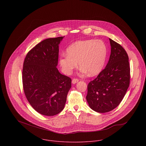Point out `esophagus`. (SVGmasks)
<instances>
[{"instance_id": "1", "label": "esophagus", "mask_w": 146, "mask_h": 146, "mask_svg": "<svg viewBox=\"0 0 146 146\" xmlns=\"http://www.w3.org/2000/svg\"><path fill=\"white\" fill-rule=\"evenodd\" d=\"M79 79H77V78H74L73 79H72V84H75L77 82H78V81H79Z\"/></svg>"}]
</instances>
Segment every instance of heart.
I'll list each match as a JSON object with an SVG mask.
<instances>
[{
	"label": "heart",
	"mask_w": 146,
	"mask_h": 146,
	"mask_svg": "<svg viewBox=\"0 0 146 146\" xmlns=\"http://www.w3.org/2000/svg\"><path fill=\"white\" fill-rule=\"evenodd\" d=\"M60 57V64L63 72L70 74L78 63L83 73L88 72L90 75L99 74L104 68L106 57L107 46L101 40H86L75 42Z\"/></svg>",
	"instance_id": "1"
}]
</instances>
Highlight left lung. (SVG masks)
I'll return each mask as SVG.
<instances>
[{
    "instance_id": "left-lung-1",
    "label": "left lung",
    "mask_w": 146,
    "mask_h": 146,
    "mask_svg": "<svg viewBox=\"0 0 146 146\" xmlns=\"http://www.w3.org/2000/svg\"><path fill=\"white\" fill-rule=\"evenodd\" d=\"M109 40L111 47L109 61L97 77L88 84L86 97L89 107L100 113L111 111L117 107L130 84L127 54L120 44Z\"/></svg>"
}]
</instances>
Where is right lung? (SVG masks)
<instances>
[{
    "mask_svg": "<svg viewBox=\"0 0 146 146\" xmlns=\"http://www.w3.org/2000/svg\"><path fill=\"white\" fill-rule=\"evenodd\" d=\"M64 36L42 40L26 54L22 69L25 96L38 113L54 116L61 112L71 87L70 78L60 73L59 44Z\"/></svg>",
    "mask_w": 146,
    "mask_h": 146,
    "instance_id": "obj_1",
    "label": "right lung"
}]
</instances>
